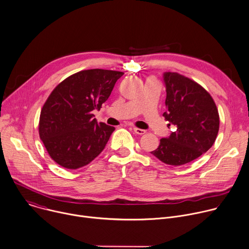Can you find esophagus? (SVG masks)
I'll list each match as a JSON object with an SVG mask.
<instances>
[{"label":"esophagus","mask_w":249,"mask_h":249,"mask_svg":"<svg viewBox=\"0 0 249 249\" xmlns=\"http://www.w3.org/2000/svg\"><path fill=\"white\" fill-rule=\"evenodd\" d=\"M134 132H135L136 134H138V135H143V134L145 133V130H142V129H140V128L135 127V128H134Z\"/></svg>","instance_id":"1"}]
</instances>
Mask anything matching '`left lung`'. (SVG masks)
Segmentation results:
<instances>
[{"label":"left lung","mask_w":249,"mask_h":249,"mask_svg":"<svg viewBox=\"0 0 249 249\" xmlns=\"http://www.w3.org/2000/svg\"><path fill=\"white\" fill-rule=\"evenodd\" d=\"M166 87L163 116L177 130L162 138L151 151L160 161L180 166L206 152L219 131V113L210 94L194 80L177 72H165Z\"/></svg>","instance_id":"1"}]
</instances>
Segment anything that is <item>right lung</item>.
<instances>
[{"mask_svg":"<svg viewBox=\"0 0 249 249\" xmlns=\"http://www.w3.org/2000/svg\"><path fill=\"white\" fill-rule=\"evenodd\" d=\"M123 74L99 68L82 70L53 90L41 110L39 135L60 166L81 168L104 150L115 128L98 123L93 110H100Z\"/></svg>","mask_w":249,"mask_h":249,"instance_id":"add662e5","label":"right lung"}]
</instances>
